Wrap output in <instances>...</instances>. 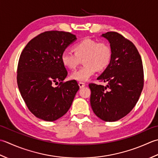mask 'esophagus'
Masks as SVG:
<instances>
[{
    "instance_id": "esophagus-1",
    "label": "esophagus",
    "mask_w": 158,
    "mask_h": 158,
    "mask_svg": "<svg viewBox=\"0 0 158 158\" xmlns=\"http://www.w3.org/2000/svg\"><path fill=\"white\" fill-rule=\"evenodd\" d=\"M78 85H79V86H80V89H82V88H83V87H84V86H85V84L84 83V82H80L78 83Z\"/></svg>"
}]
</instances>
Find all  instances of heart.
I'll list each match as a JSON object with an SVG mask.
<instances>
[{
    "label": "heart",
    "mask_w": 158,
    "mask_h": 158,
    "mask_svg": "<svg viewBox=\"0 0 158 158\" xmlns=\"http://www.w3.org/2000/svg\"><path fill=\"white\" fill-rule=\"evenodd\" d=\"M74 52L65 51L61 54L63 65L70 69H74L83 59L84 65L71 74V78L80 82H86L95 73L105 69L112 59L111 48L106 41H98L86 38L73 46Z\"/></svg>",
    "instance_id": "b5f03b06"
}]
</instances>
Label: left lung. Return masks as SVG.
Wrapping results in <instances>:
<instances>
[{
    "label": "left lung",
    "instance_id": "1",
    "mask_svg": "<svg viewBox=\"0 0 158 158\" xmlns=\"http://www.w3.org/2000/svg\"><path fill=\"white\" fill-rule=\"evenodd\" d=\"M110 44L112 59L98 80L106 86L90 83V102L96 116L106 122L121 119L136 106L144 85L141 56L134 44L117 32L102 35Z\"/></svg>",
    "mask_w": 158,
    "mask_h": 158
}]
</instances>
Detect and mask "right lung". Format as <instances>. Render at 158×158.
<instances>
[{"instance_id":"add662e5","label":"right lung","mask_w":158,"mask_h":158,"mask_svg":"<svg viewBox=\"0 0 158 158\" xmlns=\"http://www.w3.org/2000/svg\"><path fill=\"white\" fill-rule=\"evenodd\" d=\"M76 40V35L69 32L46 31L32 39L20 54L19 91L28 110L44 121L63 117L79 89L75 80L63 82L67 71L61 62V54ZM54 83L59 85L54 88Z\"/></svg>"}]
</instances>
